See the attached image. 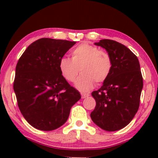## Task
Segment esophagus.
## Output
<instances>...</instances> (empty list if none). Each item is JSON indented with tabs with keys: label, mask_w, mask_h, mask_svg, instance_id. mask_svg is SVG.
Masks as SVG:
<instances>
[{
	"label": "esophagus",
	"mask_w": 158,
	"mask_h": 158,
	"mask_svg": "<svg viewBox=\"0 0 158 158\" xmlns=\"http://www.w3.org/2000/svg\"><path fill=\"white\" fill-rule=\"evenodd\" d=\"M89 94H85V93H82V98H85L87 97H89Z\"/></svg>",
	"instance_id": "esophagus-1"
}]
</instances>
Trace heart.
<instances>
[{"mask_svg": "<svg viewBox=\"0 0 158 158\" xmlns=\"http://www.w3.org/2000/svg\"><path fill=\"white\" fill-rule=\"evenodd\" d=\"M71 59L63 57L59 63L60 73L66 81L76 80L79 69L82 75L76 82V87L81 92H88L95 82L102 83L109 78L112 60L106 51L89 44H82L73 49Z\"/></svg>", "mask_w": 158, "mask_h": 158, "instance_id": "heart-1", "label": "heart"}]
</instances>
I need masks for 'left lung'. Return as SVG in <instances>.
Wrapping results in <instances>:
<instances>
[{
	"label": "left lung",
	"mask_w": 158,
	"mask_h": 158,
	"mask_svg": "<svg viewBox=\"0 0 158 158\" xmlns=\"http://www.w3.org/2000/svg\"><path fill=\"white\" fill-rule=\"evenodd\" d=\"M95 45L107 51L112 69L102 86L92 92L96 106L90 116L99 128L115 131L127 126L139 108L143 89L139 61L128 47L114 40H101Z\"/></svg>",
	"instance_id": "1"
}]
</instances>
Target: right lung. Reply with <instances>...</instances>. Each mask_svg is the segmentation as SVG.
I'll list each match as a JSON object with an SVG mask.
<instances>
[{
    "label": "right lung",
    "instance_id": "obj_1",
    "mask_svg": "<svg viewBox=\"0 0 158 158\" xmlns=\"http://www.w3.org/2000/svg\"><path fill=\"white\" fill-rule=\"evenodd\" d=\"M76 43L41 38L19 59L14 90L20 112L33 128H60L67 121L72 106L81 98L59 69L60 60Z\"/></svg>",
    "mask_w": 158,
    "mask_h": 158
}]
</instances>
